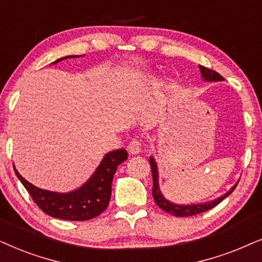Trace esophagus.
<instances>
[{
	"instance_id": "34e87169",
	"label": "esophagus",
	"mask_w": 262,
	"mask_h": 262,
	"mask_svg": "<svg viewBox=\"0 0 262 262\" xmlns=\"http://www.w3.org/2000/svg\"><path fill=\"white\" fill-rule=\"evenodd\" d=\"M128 151L132 155H138L141 151V141L137 138L132 139L130 142L128 144Z\"/></svg>"
}]
</instances>
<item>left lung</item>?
Masks as SVG:
<instances>
[{
	"instance_id": "obj_1",
	"label": "left lung",
	"mask_w": 262,
	"mask_h": 262,
	"mask_svg": "<svg viewBox=\"0 0 262 262\" xmlns=\"http://www.w3.org/2000/svg\"><path fill=\"white\" fill-rule=\"evenodd\" d=\"M199 68H200L202 79H204L205 81H223V80H224V78H223V76L215 71L208 69L206 67H204V66H199ZM149 165H151L152 179H153L152 195H153V199H155L156 204L158 205L163 211L176 215V217H190V215H195V214L202 213V212L211 210V208L217 206L219 202L224 200L226 196H229L237 186L236 183L235 186L228 191V193L222 195L221 198L215 199L213 201L204 202V204H195V205H177V204H173L171 201L166 200V199L163 196V194L160 193L159 184H158V169H157V164L155 162V159H153V157H149Z\"/></svg>"
}]
</instances>
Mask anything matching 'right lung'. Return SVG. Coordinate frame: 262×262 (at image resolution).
I'll return each instance as SVG.
<instances>
[{"label": "right lung", "instance_id": "add662e5", "mask_svg": "<svg viewBox=\"0 0 262 262\" xmlns=\"http://www.w3.org/2000/svg\"><path fill=\"white\" fill-rule=\"evenodd\" d=\"M69 57H79V56L58 58L54 63ZM127 159L128 153L124 148L109 152L104 157L91 179L78 189L69 193H55V191L40 189L27 182L16 171L15 167L14 171L30 193L32 200L44 213L64 221L82 222L95 218L105 211L110 201L111 184L117 166Z\"/></svg>", "mask_w": 262, "mask_h": 262}]
</instances>
